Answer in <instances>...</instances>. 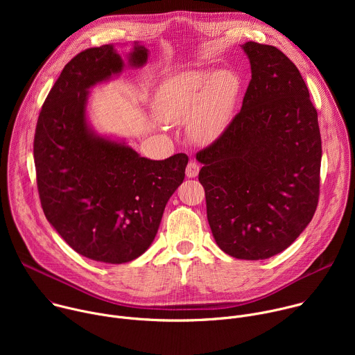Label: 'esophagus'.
Masks as SVG:
<instances>
[{
    "instance_id": "34e87169",
    "label": "esophagus",
    "mask_w": 355,
    "mask_h": 355,
    "mask_svg": "<svg viewBox=\"0 0 355 355\" xmlns=\"http://www.w3.org/2000/svg\"><path fill=\"white\" fill-rule=\"evenodd\" d=\"M199 173V166L195 162H189L187 168H185V174L188 178H195Z\"/></svg>"
}]
</instances>
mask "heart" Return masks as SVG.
<instances>
[{"mask_svg": "<svg viewBox=\"0 0 355 355\" xmlns=\"http://www.w3.org/2000/svg\"><path fill=\"white\" fill-rule=\"evenodd\" d=\"M241 89L234 71L182 70L157 89L155 108L167 122L187 121V133L196 143H212L227 128Z\"/></svg>", "mask_w": 355, "mask_h": 355, "instance_id": "heart-1", "label": "heart"}]
</instances>
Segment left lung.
I'll return each instance as SVG.
<instances>
[{
  "mask_svg": "<svg viewBox=\"0 0 355 355\" xmlns=\"http://www.w3.org/2000/svg\"><path fill=\"white\" fill-rule=\"evenodd\" d=\"M251 80L240 112L196 153L216 244L240 260L289 247L312 220L320 193L318 111L279 49L245 42Z\"/></svg>",
  "mask_w": 355,
  "mask_h": 355,
  "instance_id": "left-lung-1",
  "label": "left lung"
}]
</instances>
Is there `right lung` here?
<instances>
[{
    "label": "right lung",
    "mask_w": 355,
    "mask_h": 355,
    "mask_svg": "<svg viewBox=\"0 0 355 355\" xmlns=\"http://www.w3.org/2000/svg\"><path fill=\"white\" fill-rule=\"evenodd\" d=\"M146 62L147 49L135 43L129 64ZM122 69L112 44L73 58L44 99L33 140L46 219L78 254L110 264L129 263L153 243L188 164L184 153L159 162L140 157L88 128V89Z\"/></svg>",
    "instance_id": "right-lung-1"
}]
</instances>
